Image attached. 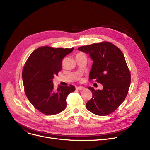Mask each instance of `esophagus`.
Listing matches in <instances>:
<instances>
[{
  "mask_svg": "<svg viewBox=\"0 0 150 150\" xmlns=\"http://www.w3.org/2000/svg\"><path fill=\"white\" fill-rule=\"evenodd\" d=\"M76 89L81 91V90H84V88L83 87V86H78V87H76Z\"/></svg>",
  "mask_w": 150,
  "mask_h": 150,
  "instance_id": "obj_1",
  "label": "esophagus"
}]
</instances>
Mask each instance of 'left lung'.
Returning <instances> with one entry per match:
<instances>
[{
	"label": "left lung",
	"instance_id": "obj_1",
	"mask_svg": "<svg viewBox=\"0 0 150 150\" xmlns=\"http://www.w3.org/2000/svg\"><path fill=\"white\" fill-rule=\"evenodd\" d=\"M78 49L88 54L93 61L89 80H96L103 87L96 91L88 88L92 97L86 103V108L97 115L111 114L123 103L130 86L131 75L123 53L108 42L82 46Z\"/></svg>",
	"mask_w": 150,
	"mask_h": 150
}]
</instances>
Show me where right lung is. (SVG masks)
<instances>
[{
    "label": "right lung",
    "mask_w": 150,
    "mask_h": 150,
    "mask_svg": "<svg viewBox=\"0 0 150 150\" xmlns=\"http://www.w3.org/2000/svg\"><path fill=\"white\" fill-rule=\"evenodd\" d=\"M74 48L41 47L30 55L22 70L26 96L39 112L51 115L60 113L66 108V98L75 90L74 86H59L53 88V79L62 68V60Z\"/></svg>",
    "instance_id": "1"
}]
</instances>
